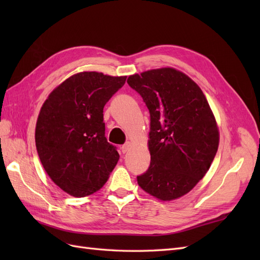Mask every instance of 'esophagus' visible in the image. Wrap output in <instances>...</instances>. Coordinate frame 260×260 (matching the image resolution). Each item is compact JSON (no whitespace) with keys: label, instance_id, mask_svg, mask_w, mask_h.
Returning <instances> with one entry per match:
<instances>
[{"label":"esophagus","instance_id":"1","mask_svg":"<svg viewBox=\"0 0 260 260\" xmlns=\"http://www.w3.org/2000/svg\"><path fill=\"white\" fill-rule=\"evenodd\" d=\"M130 143L129 142H127V143H125V144H123L121 147H120V149H121V152L124 154V153H127L128 151H129V149H130Z\"/></svg>","mask_w":260,"mask_h":260}]
</instances>
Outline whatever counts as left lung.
<instances>
[{"instance_id":"8db88e82","label":"left lung","mask_w":260,"mask_h":260,"mask_svg":"<svg viewBox=\"0 0 260 260\" xmlns=\"http://www.w3.org/2000/svg\"><path fill=\"white\" fill-rule=\"evenodd\" d=\"M127 82L142 96L151 118V164L138 183L161 201L181 198L206 175L218 149L208 102L191 78L174 68L133 75Z\"/></svg>"}]
</instances>
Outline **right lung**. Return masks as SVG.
Masks as SVG:
<instances>
[{
    "label": "right lung",
    "instance_id": "1",
    "mask_svg": "<svg viewBox=\"0 0 260 260\" xmlns=\"http://www.w3.org/2000/svg\"><path fill=\"white\" fill-rule=\"evenodd\" d=\"M125 79L95 72L74 75L50 94L39 114L36 146L43 168L76 198L99 191L119 159L105 137L103 108Z\"/></svg>",
    "mask_w": 260,
    "mask_h": 260
}]
</instances>
